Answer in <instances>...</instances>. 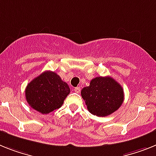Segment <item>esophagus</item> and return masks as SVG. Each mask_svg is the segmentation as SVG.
<instances>
[{
  "label": "esophagus",
  "mask_w": 156,
  "mask_h": 156,
  "mask_svg": "<svg viewBox=\"0 0 156 156\" xmlns=\"http://www.w3.org/2000/svg\"><path fill=\"white\" fill-rule=\"evenodd\" d=\"M74 92H75V93H79L80 92H81V88H80V87H75L74 89Z\"/></svg>",
  "instance_id": "34e87169"
}]
</instances>
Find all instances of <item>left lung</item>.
Here are the masks:
<instances>
[{
	"label": "left lung",
	"instance_id": "8db88e82",
	"mask_svg": "<svg viewBox=\"0 0 156 156\" xmlns=\"http://www.w3.org/2000/svg\"><path fill=\"white\" fill-rule=\"evenodd\" d=\"M81 95L88 111L94 115L104 117L117 111L124 101L123 89L111 77H97L89 86L82 89Z\"/></svg>",
	"mask_w": 156,
	"mask_h": 156
}]
</instances>
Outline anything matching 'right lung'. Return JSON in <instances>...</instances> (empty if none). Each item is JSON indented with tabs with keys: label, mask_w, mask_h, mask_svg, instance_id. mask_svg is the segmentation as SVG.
<instances>
[{
	"label": "right lung",
	"mask_w": 156,
	"mask_h": 156,
	"mask_svg": "<svg viewBox=\"0 0 156 156\" xmlns=\"http://www.w3.org/2000/svg\"><path fill=\"white\" fill-rule=\"evenodd\" d=\"M70 92L68 85L56 73L47 70L28 84L25 95L31 108L45 115L60 108Z\"/></svg>",
	"instance_id": "right-lung-1"
}]
</instances>
